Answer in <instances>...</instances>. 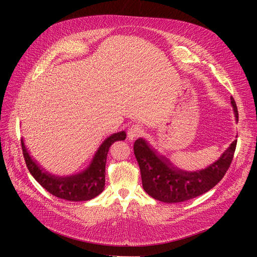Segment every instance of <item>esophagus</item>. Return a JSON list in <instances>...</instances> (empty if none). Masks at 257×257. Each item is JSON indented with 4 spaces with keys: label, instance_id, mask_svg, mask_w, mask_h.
Wrapping results in <instances>:
<instances>
[{
    "label": "esophagus",
    "instance_id": "1",
    "mask_svg": "<svg viewBox=\"0 0 257 257\" xmlns=\"http://www.w3.org/2000/svg\"><path fill=\"white\" fill-rule=\"evenodd\" d=\"M144 134V128L141 125H132L128 128L127 137L130 141H134V139L141 137Z\"/></svg>",
    "mask_w": 257,
    "mask_h": 257
}]
</instances>
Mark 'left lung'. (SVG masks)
Returning <instances> with one entry per match:
<instances>
[{
    "label": "left lung",
    "instance_id": "obj_1",
    "mask_svg": "<svg viewBox=\"0 0 257 257\" xmlns=\"http://www.w3.org/2000/svg\"><path fill=\"white\" fill-rule=\"evenodd\" d=\"M230 104L238 122V110L235 100ZM237 139L212 164L196 172H185L176 167L166 157H163L144 138H138L134 144V153L141 168L143 188L154 199L167 204L181 201L203 195L219 183L226 174L234 158Z\"/></svg>",
    "mask_w": 257,
    "mask_h": 257
}]
</instances>
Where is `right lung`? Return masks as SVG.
<instances>
[{
    "instance_id": "1",
    "label": "right lung",
    "mask_w": 257,
    "mask_h": 257,
    "mask_svg": "<svg viewBox=\"0 0 257 257\" xmlns=\"http://www.w3.org/2000/svg\"><path fill=\"white\" fill-rule=\"evenodd\" d=\"M125 138L126 134L124 131L106 138L95 152L89 166L82 172L71 176H56L46 172L36 160L31 157L23 139H21V146L29 172L45 190L62 199L83 201L96 197L104 191L108 151L113 143L124 141Z\"/></svg>"
}]
</instances>
